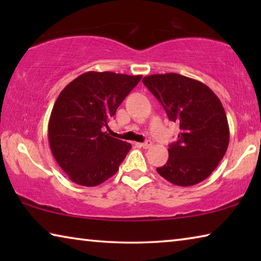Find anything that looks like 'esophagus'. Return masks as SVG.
I'll list each match as a JSON object with an SVG mask.
<instances>
[{"label":"esophagus","mask_w":261,"mask_h":261,"mask_svg":"<svg viewBox=\"0 0 261 261\" xmlns=\"http://www.w3.org/2000/svg\"><path fill=\"white\" fill-rule=\"evenodd\" d=\"M140 147H143V148H149L152 146V141L151 140H147V141H145V143H141V144H138Z\"/></svg>","instance_id":"34e87169"}]
</instances>
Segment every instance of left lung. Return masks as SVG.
I'll use <instances>...</instances> for the list:
<instances>
[{
    "mask_svg": "<svg viewBox=\"0 0 261 261\" xmlns=\"http://www.w3.org/2000/svg\"><path fill=\"white\" fill-rule=\"evenodd\" d=\"M143 83L180 130L177 141L168 148L167 163L156 171L178 187L202 182L229 145L228 120L220 99L205 84L178 73L151 74Z\"/></svg>",
    "mask_w": 261,
    "mask_h": 261,
    "instance_id": "left-lung-1",
    "label": "left lung"
}]
</instances>
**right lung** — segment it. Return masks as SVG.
Segmentation results:
<instances>
[{
	"instance_id": "obj_1",
	"label": "right lung",
	"mask_w": 261,
	"mask_h": 261,
	"mask_svg": "<svg viewBox=\"0 0 261 261\" xmlns=\"http://www.w3.org/2000/svg\"><path fill=\"white\" fill-rule=\"evenodd\" d=\"M141 74L88 71L63 88L48 122V140L69 179L96 187L117 173L131 144L103 131Z\"/></svg>"
}]
</instances>
